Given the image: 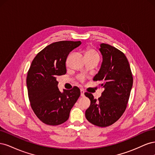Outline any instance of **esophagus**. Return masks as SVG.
Masks as SVG:
<instances>
[{
	"label": "esophagus",
	"instance_id": "esophagus-1",
	"mask_svg": "<svg viewBox=\"0 0 155 155\" xmlns=\"http://www.w3.org/2000/svg\"><path fill=\"white\" fill-rule=\"evenodd\" d=\"M80 92H81V97H83L84 96H85V92H84V91L83 90V89H81Z\"/></svg>",
	"mask_w": 155,
	"mask_h": 155
}]
</instances>
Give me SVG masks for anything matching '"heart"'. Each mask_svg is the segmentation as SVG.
<instances>
[{"instance_id":"1","label":"heart","mask_w":155,"mask_h":155,"mask_svg":"<svg viewBox=\"0 0 155 155\" xmlns=\"http://www.w3.org/2000/svg\"><path fill=\"white\" fill-rule=\"evenodd\" d=\"M85 56H86V58L89 57V58H99V55H98L96 51L92 49H87L86 52H85ZM80 79H81V80H83V78L81 77Z\"/></svg>"}]
</instances>
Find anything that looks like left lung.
I'll list each match as a JSON object with an SVG mask.
<instances>
[{
	"instance_id": "obj_1",
	"label": "left lung",
	"mask_w": 155,
	"mask_h": 155,
	"mask_svg": "<svg viewBox=\"0 0 155 155\" xmlns=\"http://www.w3.org/2000/svg\"><path fill=\"white\" fill-rule=\"evenodd\" d=\"M97 48L103 61L93 80L100 81L104 91L97 100L92 94L85 93L91 100L85 116L90 123L105 127L115 123L124 114L133 79L129 61L123 52L104 43L100 44Z\"/></svg>"
}]
</instances>
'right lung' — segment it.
Masks as SVG:
<instances>
[{"label": "right lung", "instance_id": "right-lung-1", "mask_svg": "<svg viewBox=\"0 0 155 155\" xmlns=\"http://www.w3.org/2000/svg\"><path fill=\"white\" fill-rule=\"evenodd\" d=\"M81 41H63L51 43L37 54L28 72L26 85L31 109L41 121L58 125L66 121L70 112L80 96V90L58 88L57 77L67 73L69 53Z\"/></svg>", "mask_w": 155, "mask_h": 155}]
</instances>
